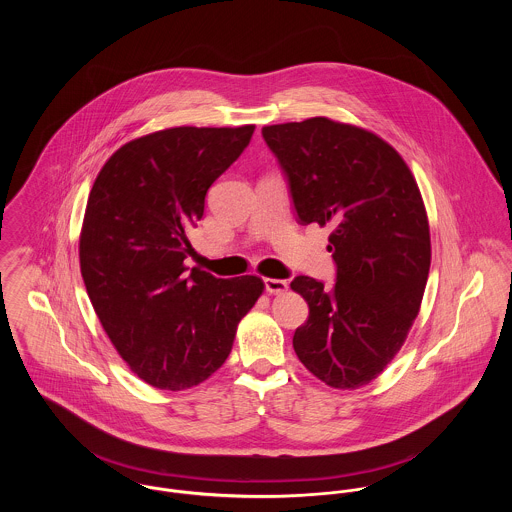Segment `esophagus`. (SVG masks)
<instances>
[{
    "mask_svg": "<svg viewBox=\"0 0 512 512\" xmlns=\"http://www.w3.org/2000/svg\"><path fill=\"white\" fill-rule=\"evenodd\" d=\"M264 286L268 293H284L288 292V288H290L286 280H276V278H266Z\"/></svg>",
    "mask_w": 512,
    "mask_h": 512,
    "instance_id": "1",
    "label": "esophagus"
}]
</instances>
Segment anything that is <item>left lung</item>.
<instances>
[{"mask_svg":"<svg viewBox=\"0 0 512 512\" xmlns=\"http://www.w3.org/2000/svg\"><path fill=\"white\" fill-rule=\"evenodd\" d=\"M301 224L331 226V290L297 276L309 305L295 329L299 361L333 388L376 378L404 345L426 290L432 244L418 183L402 155L376 134L317 116L264 126Z\"/></svg>","mask_w":512,"mask_h":512,"instance_id":"8db88e82","label":"left lung"}]
</instances>
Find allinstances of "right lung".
<instances>
[{"label":"right lung","mask_w":512,"mask_h":512,"mask_svg":"<svg viewBox=\"0 0 512 512\" xmlns=\"http://www.w3.org/2000/svg\"><path fill=\"white\" fill-rule=\"evenodd\" d=\"M256 126L167 128L112 153L88 195L78 256L92 307L120 357L159 390L207 380L232 351L258 276L220 280L183 264L209 187Z\"/></svg>","instance_id":"add662e5"}]
</instances>
